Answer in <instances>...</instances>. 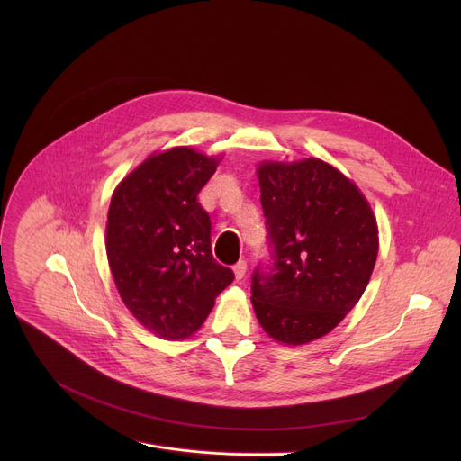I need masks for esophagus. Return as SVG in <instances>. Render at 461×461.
<instances>
[{
    "mask_svg": "<svg viewBox=\"0 0 461 461\" xmlns=\"http://www.w3.org/2000/svg\"><path fill=\"white\" fill-rule=\"evenodd\" d=\"M233 275H235L237 280L243 278V276L247 275V261H237V263L233 265Z\"/></svg>",
    "mask_w": 461,
    "mask_h": 461,
    "instance_id": "esophagus-1",
    "label": "esophagus"
}]
</instances>
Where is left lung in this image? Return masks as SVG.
Listing matches in <instances>:
<instances>
[{
  "label": "left lung",
  "mask_w": 461,
  "mask_h": 461,
  "mask_svg": "<svg viewBox=\"0 0 461 461\" xmlns=\"http://www.w3.org/2000/svg\"><path fill=\"white\" fill-rule=\"evenodd\" d=\"M261 207L273 265L252 276V306L263 330L285 346L330 332L358 303L379 250L365 194L320 160H263Z\"/></svg>",
  "instance_id": "8db88e82"
}]
</instances>
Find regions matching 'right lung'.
I'll use <instances>...</instances> for the list:
<instances>
[{
	"label": "right lung",
	"instance_id": "1",
	"mask_svg": "<svg viewBox=\"0 0 461 461\" xmlns=\"http://www.w3.org/2000/svg\"><path fill=\"white\" fill-rule=\"evenodd\" d=\"M218 162L185 145L153 153L110 202L106 256L121 301L166 340L196 332L233 282V271L212 258L211 221L198 203Z\"/></svg>",
	"mask_w": 461,
	"mask_h": 461
}]
</instances>
